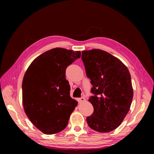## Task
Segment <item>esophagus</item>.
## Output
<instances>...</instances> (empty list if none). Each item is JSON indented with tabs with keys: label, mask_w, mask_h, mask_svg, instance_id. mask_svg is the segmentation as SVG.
Segmentation results:
<instances>
[{
	"label": "esophagus",
	"mask_w": 154,
	"mask_h": 154,
	"mask_svg": "<svg viewBox=\"0 0 154 154\" xmlns=\"http://www.w3.org/2000/svg\"><path fill=\"white\" fill-rule=\"evenodd\" d=\"M78 101H79V103H81V102H83L85 101V99L84 97H80V98H79V99H78Z\"/></svg>",
	"instance_id": "1"
}]
</instances>
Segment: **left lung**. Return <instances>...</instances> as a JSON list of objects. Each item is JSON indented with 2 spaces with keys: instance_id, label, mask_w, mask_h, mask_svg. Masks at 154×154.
<instances>
[{
  "instance_id": "1",
  "label": "left lung",
  "mask_w": 154,
  "mask_h": 154,
  "mask_svg": "<svg viewBox=\"0 0 154 154\" xmlns=\"http://www.w3.org/2000/svg\"><path fill=\"white\" fill-rule=\"evenodd\" d=\"M82 60L94 94L88 100L94 112L87 123L98 132H109L121 125L130 108L134 91L129 71L120 60L100 49L82 51Z\"/></svg>"
}]
</instances>
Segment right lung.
Instances as JSON below:
<instances>
[{
	"instance_id": "right-lung-1",
	"label": "right lung",
	"mask_w": 154,
	"mask_h": 154,
	"mask_svg": "<svg viewBox=\"0 0 154 154\" xmlns=\"http://www.w3.org/2000/svg\"><path fill=\"white\" fill-rule=\"evenodd\" d=\"M81 56L80 51L60 48L42 54L24 75L23 103L25 113L42 133L51 135L64 130L77 101L70 96L66 69Z\"/></svg>"
}]
</instances>
